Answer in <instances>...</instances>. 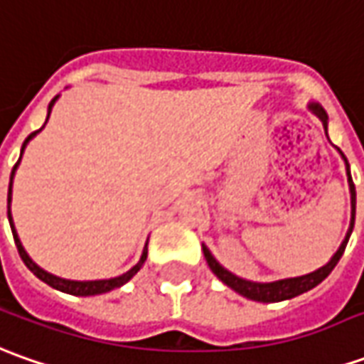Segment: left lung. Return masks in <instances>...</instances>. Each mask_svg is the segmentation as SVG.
<instances>
[{"label":"left lung","mask_w":364,"mask_h":364,"mask_svg":"<svg viewBox=\"0 0 364 364\" xmlns=\"http://www.w3.org/2000/svg\"><path fill=\"white\" fill-rule=\"evenodd\" d=\"M309 107L317 113L318 119L323 121L325 131H327V113H325V109H323L321 105H317V103H311ZM343 159L347 161V157H345V155H343ZM347 173H348V187H350V207H353V211H350V227H348V233L347 237H345V241L341 243L338 251L333 255V259L328 261L327 265L317 269L315 273H309V275H303V277H295V279H283V281H275V283H251V281H245V279H239V277H235L233 273H229L227 269H223V267L215 261V257L209 253V249H207V247H203V253H205V259H207V263H209V267H211V271H213L215 275L223 281L225 285L231 287V289L237 291L239 295L247 296V299H253V301H261V303H277V301L293 299V296L301 295V293H306V291H311L313 287H317L321 281H325V279H327L328 273H331V271L335 269V265L338 263V259L343 257V253H345V247H347L348 243V237H350V231H353V225H355L357 193H355V183H353V177H350V171H348V163H347Z\"/></svg>","instance_id":"1"}]
</instances>
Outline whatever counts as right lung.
<instances>
[{"label": "right lung", "instance_id": "add662e5", "mask_svg": "<svg viewBox=\"0 0 364 364\" xmlns=\"http://www.w3.org/2000/svg\"><path fill=\"white\" fill-rule=\"evenodd\" d=\"M58 101V97L51 99V103H49V113H51V107H53V103ZM47 119H49V115H47ZM36 133H39V129L33 131V133H29L27 135V139L23 141V147H21V153L26 149L27 141L31 139ZM21 159V157H19ZM19 159L14 165V169H11V181H14V175H16L17 165H19ZM11 181H9V191H7V217H9V225H11V233H14V239H16V247L17 251H19V257H21V261L26 263V267L37 277V279H41L43 283H47L49 287H53V289H58V291H63V293H69V295H77V296H89V295H101V293H107V291H113V289H117V287L125 285L127 281H129L131 277L135 275L137 271L141 269V265L145 263V259H147V247L143 249V255H141L139 263L129 269L125 275L115 277V279H105V281H68V279H59V277L51 275V273H47L43 271L41 267H37L31 259H29V255L26 253V249L21 247V241H19V237H17L16 229H14V219H11V211H9V203H11Z\"/></svg>", "mask_w": 364, "mask_h": 364}]
</instances>
